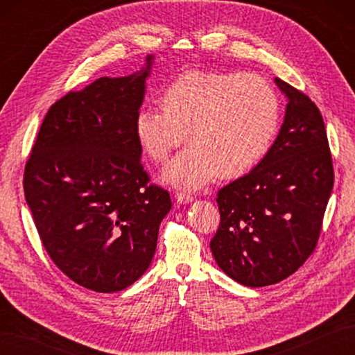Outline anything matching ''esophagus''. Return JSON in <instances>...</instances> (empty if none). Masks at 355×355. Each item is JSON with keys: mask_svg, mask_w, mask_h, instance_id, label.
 <instances>
[{"mask_svg": "<svg viewBox=\"0 0 355 355\" xmlns=\"http://www.w3.org/2000/svg\"><path fill=\"white\" fill-rule=\"evenodd\" d=\"M175 200L180 205H189V202L193 201V197L189 193H184V192H177L175 193Z\"/></svg>", "mask_w": 355, "mask_h": 355, "instance_id": "esophagus-1", "label": "esophagus"}]
</instances>
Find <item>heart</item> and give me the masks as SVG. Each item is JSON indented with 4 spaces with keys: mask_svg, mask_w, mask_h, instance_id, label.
Wrapping results in <instances>:
<instances>
[{
    "mask_svg": "<svg viewBox=\"0 0 355 355\" xmlns=\"http://www.w3.org/2000/svg\"><path fill=\"white\" fill-rule=\"evenodd\" d=\"M162 110L143 107L135 137L154 162L166 160L162 180L182 189H202L216 173L243 175L267 155L281 123V103L266 79L245 73H183L163 89Z\"/></svg>",
    "mask_w": 355,
    "mask_h": 355,
    "instance_id": "b5f03b06",
    "label": "heart"
}]
</instances>
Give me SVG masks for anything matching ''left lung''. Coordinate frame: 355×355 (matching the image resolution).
<instances>
[{"label":"left lung","instance_id":"8db88e82","mask_svg":"<svg viewBox=\"0 0 355 355\" xmlns=\"http://www.w3.org/2000/svg\"><path fill=\"white\" fill-rule=\"evenodd\" d=\"M275 82L286 99L284 123L267 155L218 192L221 224L210 241L218 267L253 288L284 281L313 253L334 184L319 108Z\"/></svg>","mask_w":355,"mask_h":355}]
</instances>
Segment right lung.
Returning <instances> with one entry per match:
<instances>
[{"mask_svg":"<svg viewBox=\"0 0 355 355\" xmlns=\"http://www.w3.org/2000/svg\"><path fill=\"white\" fill-rule=\"evenodd\" d=\"M154 65L99 78L51 105L24 173L45 250L71 281L97 293L132 285L153 262L168 191L148 186L135 116Z\"/></svg>","mask_w":355,"mask_h":355,"instance_id":"1","label":"right lung"}]
</instances>
